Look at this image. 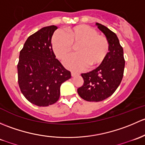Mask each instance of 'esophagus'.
Wrapping results in <instances>:
<instances>
[{
	"mask_svg": "<svg viewBox=\"0 0 145 145\" xmlns=\"http://www.w3.org/2000/svg\"><path fill=\"white\" fill-rule=\"evenodd\" d=\"M78 73H76V72H71V75H72V77H75V76L78 75Z\"/></svg>",
	"mask_w": 145,
	"mask_h": 145,
	"instance_id": "34e87169",
	"label": "esophagus"
}]
</instances>
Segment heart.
Masks as SVG:
<instances>
[{
    "instance_id": "b5f03b06",
    "label": "heart",
    "mask_w": 145,
    "mask_h": 145,
    "mask_svg": "<svg viewBox=\"0 0 145 145\" xmlns=\"http://www.w3.org/2000/svg\"><path fill=\"white\" fill-rule=\"evenodd\" d=\"M67 35L61 32L55 33L52 38V50L56 57L64 59L72 52H76L63 61L66 68L74 71H81L88 66L95 68L104 62L109 52L108 40L103 35H98L96 30L86 25L66 28Z\"/></svg>"
}]
</instances>
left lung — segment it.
Masks as SVG:
<instances>
[{"mask_svg": "<svg viewBox=\"0 0 145 145\" xmlns=\"http://www.w3.org/2000/svg\"><path fill=\"white\" fill-rule=\"evenodd\" d=\"M109 42L105 60L98 68L81 74L84 84L77 89L79 95L89 102H99L111 96L120 84L123 75V50L117 35L101 24H95Z\"/></svg>", "mask_w": 145, "mask_h": 145, "instance_id": "1", "label": "left lung"}]
</instances>
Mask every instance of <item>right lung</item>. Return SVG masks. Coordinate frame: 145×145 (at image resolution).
I'll use <instances>...</instances> for the list:
<instances>
[{
	"mask_svg": "<svg viewBox=\"0 0 145 145\" xmlns=\"http://www.w3.org/2000/svg\"><path fill=\"white\" fill-rule=\"evenodd\" d=\"M57 28L54 25L42 28L28 37L19 53V88L30 103L39 107L57 102L61 85L71 77L52 50V37Z\"/></svg>",
	"mask_w": 145,
	"mask_h": 145,
	"instance_id": "1",
	"label": "right lung"
}]
</instances>
